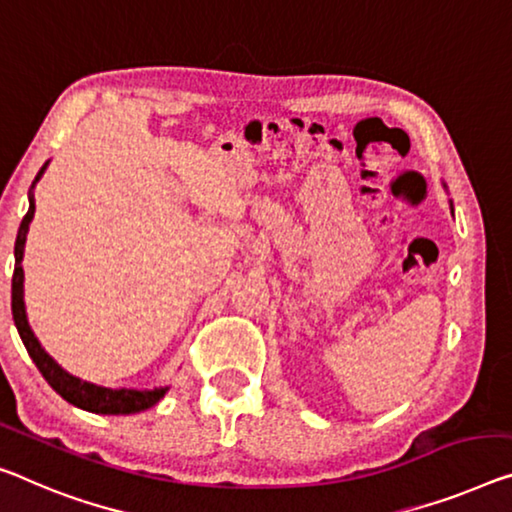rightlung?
<instances>
[{
  "mask_svg": "<svg viewBox=\"0 0 512 512\" xmlns=\"http://www.w3.org/2000/svg\"><path fill=\"white\" fill-rule=\"evenodd\" d=\"M47 164H43V169L38 171V176L34 183H38V178L43 176ZM34 210H36V201L34 194L29 192V210L27 215L22 217L20 231H18V240H15V270H13V283H11V311H13V320L15 327H18V334L25 343V348L29 352V357L34 359V364L41 375L47 380V384L59 393L61 398L68 400L70 405L82 407L86 412H96V414H135V412H144L148 407H153L157 400H160L164 393L169 391V387H160V389H151V391H135V389H105V387H96V384L84 382L80 377H73L66 373L57 361H54L47 352L41 348L38 338L31 332L29 322H27V313H25V300H22V281H25V272H22V254H25V240H27V231H29V222L34 219Z\"/></svg>",
  "mask_w": 512,
  "mask_h": 512,
  "instance_id": "right-lung-1",
  "label": "right lung"
}]
</instances>
